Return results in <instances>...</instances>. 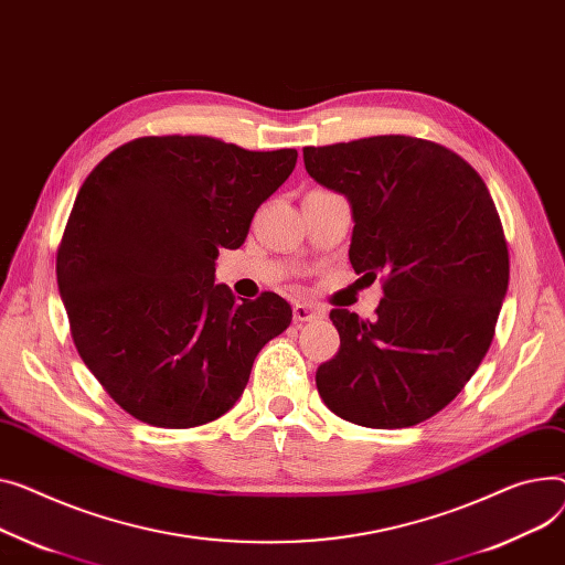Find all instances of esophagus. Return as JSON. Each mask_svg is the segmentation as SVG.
I'll return each instance as SVG.
<instances>
[{
    "mask_svg": "<svg viewBox=\"0 0 565 565\" xmlns=\"http://www.w3.org/2000/svg\"><path fill=\"white\" fill-rule=\"evenodd\" d=\"M324 318V311L311 302H297L292 307V320L297 324H305V322H313V320H320Z\"/></svg>",
    "mask_w": 565,
    "mask_h": 565,
    "instance_id": "obj_1",
    "label": "esophagus"
}]
</instances>
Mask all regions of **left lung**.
Wrapping results in <instances>:
<instances>
[{
  "mask_svg": "<svg viewBox=\"0 0 565 565\" xmlns=\"http://www.w3.org/2000/svg\"><path fill=\"white\" fill-rule=\"evenodd\" d=\"M305 168L350 202L356 275H386L372 322L329 313L341 350L318 367V393L361 427L418 425L461 393L493 341L509 252L491 193L452 149L411 136L305 147Z\"/></svg>",
  "mask_w": 565,
  "mask_h": 565,
  "instance_id": "obj_1",
  "label": "left lung"
}]
</instances>
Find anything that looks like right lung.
Wrapping results in <instances>:
<instances>
[{
  "label": "right lung",
  "mask_w": 565,
  "mask_h": 565,
  "mask_svg": "<svg viewBox=\"0 0 565 565\" xmlns=\"http://www.w3.org/2000/svg\"><path fill=\"white\" fill-rule=\"evenodd\" d=\"M295 149L249 152L209 136H147L110 152L74 200L56 256L79 356L134 418L188 429L224 416L256 354L292 320L277 292L236 302L215 284Z\"/></svg>",
  "instance_id": "add662e5"
}]
</instances>
